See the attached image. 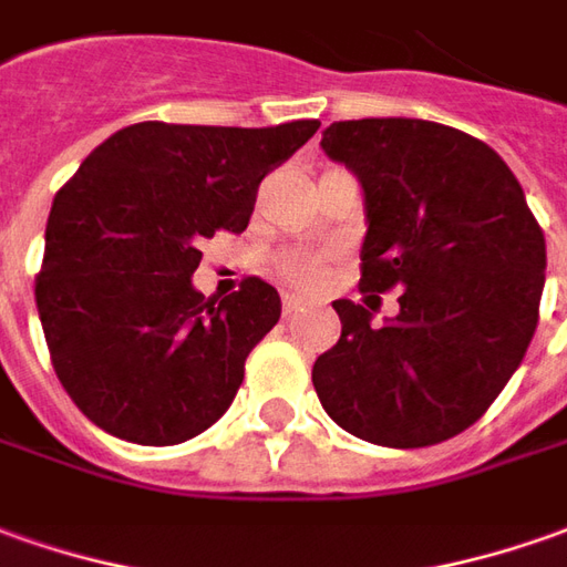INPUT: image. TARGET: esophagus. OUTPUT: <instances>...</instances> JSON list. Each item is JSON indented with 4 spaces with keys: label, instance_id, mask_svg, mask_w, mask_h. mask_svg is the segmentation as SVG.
Wrapping results in <instances>:
<instances>
[{
    "label": "esophagus",
    "instance_id": "esophagus-1",
    "mask_svg": "<svg viewBox=\"0 0 567 567\" xmlns=\"http://www.w3.org/2000/svg\"><path fill=\"white\" fill-rule=\"evenodd\" d=\"M300 307H303V298H298V295H291V291H285V295H282V310H285V316L298 313Z\"/></svg>",
    "mask_w": 567,
    "mask_h": 567
}]
</instances>
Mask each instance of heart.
<instances>
[{"instance_id": "heart-1", "label": "heart", "mask_w": 567, "mask_h": 567, "mask_svg": "<svg viewBox=\"0 0 567 567\" xmlns=\"http://www.w3.org/2000/svg\"><path fill=\"white\" fill-rule=\"evenodd\" d=\"M282 276L291 285H300V288H316V285H322V279H326V267H322L319 257L295 254V257H288L282 264Z\"/></svg>"}]
</instances>
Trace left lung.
I'll use <instances>...</instances> for the list:
<instances>
[{"mask_svg": "<svg viewBox=\"0 0 567 567\" xmlns=\"http://www.w3.org/2000/svg\"><path fill=\"white\" fill-rule=\"evenodd\" d=\"M322 152L363 186L360 288L403 295L384 326L334 300L341 338L313 363L319 403L369 444H441L475 425L525 360L546 279L540 223L506 161L444 123L338 121Z\"/></svg>", "mask_w": 567, "mask_h": 567, "instance_id": "8db88e82", "label": "left lung"}]
</instances>
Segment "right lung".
<instances>
[{
	"label": "right lung",
	"instance_id": "obj_1",
	"mask_svg": "<svg viewBox=\"0 0 567 567\" xmlns=\"http://www.w3.org/2000/svg\"><path fill=\"white\" fill-rule=\"evenodd\" d=\"M316 130L133 123L58 188L37 310L58 381L99 429L171 446L229 410L282 300L257 276L204 298L192 285L198 245L245 233L260 179Z\"/></svg>",
	"mask_w": 567,
	"mask_h": 567
}]
</instances>
